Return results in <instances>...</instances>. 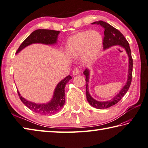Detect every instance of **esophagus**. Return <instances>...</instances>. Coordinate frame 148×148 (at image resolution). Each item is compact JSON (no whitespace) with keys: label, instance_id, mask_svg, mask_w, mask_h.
<instances>
[{"label":"esophagus","instance_id":"1","mask_svg":"<svg viewBox=\"0 0 148 148\" xmlns=\"http://www.w3.org/2000/svg\"><path fill=\"white\" fill-rule=\"evenodd\" d=\"M79 73H80V70H79V69H78V68L74 69L73 72H72V74H73L74 76H75V75L79 74Z\"/></svg>","mask_w":148,"mask_h":148}]
</instances>
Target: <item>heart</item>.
I'll return each instance as SVG.
<instances>
[{
	"instance_id": "b5f03b06",
	"label": "heart",
	"mask_w": 148,
	"mask_h": 148,
	"mask_svg": "<svg viewBox=\"0 0 148 148\" xmlns=\"http://www.w3.org/2000/svg\"><path fill=\"white\" fill-rule=\"evenodd\" d=\"M103 38L99 32L86 31L79 32L68 40L66 48L69 55L77 57L83 55L86 62L95 60L103 47Z\"/></svg>"
}]
</instances>
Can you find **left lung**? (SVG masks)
I'll return each mask as SVG.
<instances>
[{
    "instance_id": "left-lung-1",
    "label": "left lung",
    "mask_w": 148,
    "mask_h": 148,
    "mask_svg": "<svg viewBox=\"0 0 148 148\" xmlns=\"http://www.w3.org/2000/svg\"><path fill=\"white\" fill-rule=\"evenodd\" d=\"M100 24L104 28V37H103V48L107 49L113 45H119L122 46L123 48L125 49L127 54L129 57V69H128V77L127 80L126 84L124 86L123 88L121 90V92L116 96L114 97V99L110 100L106 102H99L93 99L88 92V83L89 79V71L88 69H85L83 72V74L85 75V81H86V99L88 103L90 104L93 107H95L97 109H105L108 108L113 105L117 104L119 101L124 97V95L126 94L127 91L131 85L132 79V71H133V59L132 57L131 49H130L129 43L127 41L125 37L121 32L117 30V29L110 25L108 23L103 22L102 20H99L98 22H95L92 23V24Z\"/></svg>"
}]
</instances>
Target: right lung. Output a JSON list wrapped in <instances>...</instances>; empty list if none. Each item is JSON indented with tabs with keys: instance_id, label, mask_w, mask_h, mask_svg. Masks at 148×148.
Wrapping results in <instances>:
<instances>
[{
	"instance_id": "1",
	"label": "right lung",
	"mask_w": 148,
	"mask_h": 148,
	"mask_svg": "<svg viewBox=\"0 0 148 148\" xmlns=\"http://www.w3.org/2000/svg\"><path fill=\"white\" fill-rule=\"evenodd\" d=\"M60 31L50 29H37L33 31L17 49L16 53H18L22 49L32 43H42L44 44H53L56 42L57 37ZM72 79L71 76H66L61 81L55 88L54 96L50 103L44 105L36 104L28 101L23 98L18 92L20 100L24 105L33 111L41 115H51L56 114L62 109L65 104V86L66 83Z\"/></svg>"
}]
</instances>
